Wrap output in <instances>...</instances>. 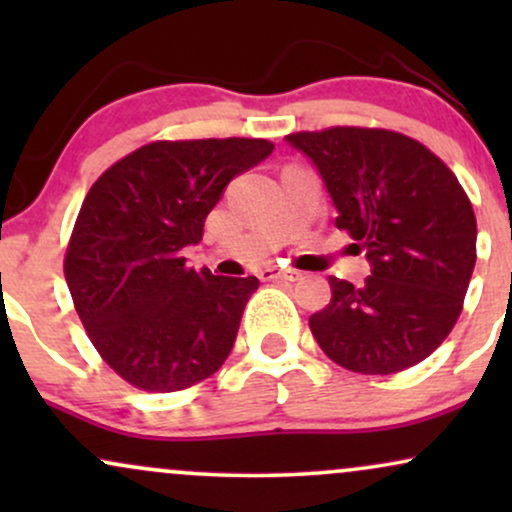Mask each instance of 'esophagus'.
<instances>
[{
  "label": "esophagus",
  "mask_w": 512,
  "mask_h": 512,
  "mask_svg": "<svg viewBox=\"0 0 512 512\" xmlns=\"http://www.w3.org/2000/svg\"><path fill=\"white\" fill-rule=\"evenodd\" d=\"M260 279H264V281H274V279H279V281H298V279H301V272H296V269L267 267V269H262V272H260Z\"/></svg>",
  "instance_id": "34e87169"
}]
</instances>
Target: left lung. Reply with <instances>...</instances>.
Instances as JSON below:
<instances>
[{"label":"left lung","instance_id":"obj_1","mask_svg":"<svg viewBox=\"0 0 512 512\" xmlns=\"http://www.w3.org/2000/svg\"><path fill=\"white\" fill-rule=\"evenodd\" d=\"M320 170L346 231L366 250L361 286L330 276L310 332L337 366L390 375L445 342L477 262V216L460 180L424 144L378 127L286 137Z\"/></svg>","mask_w":512,"mask_h":512}]
</instances>
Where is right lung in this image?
Segmentation results:
<instances>
[{
    "label": "right lung",
    "instance_id": "1",
    "mask_svg": "<svg viewBox=\"0 0 512 512\" xmlns=\"http://www.w3.org/2000/svg\"><path fill=\"white\" fill-rule=\"evenodd\" d=\"M274 151L267 139L151 142L91 185L64 252V279L88 339L146 392L209 378L231 354L255 276L187 267L204 219L236 175Z\"/></svg>",
    "mask_w": 512,
    "mask_h": 512
}]
</instances>
